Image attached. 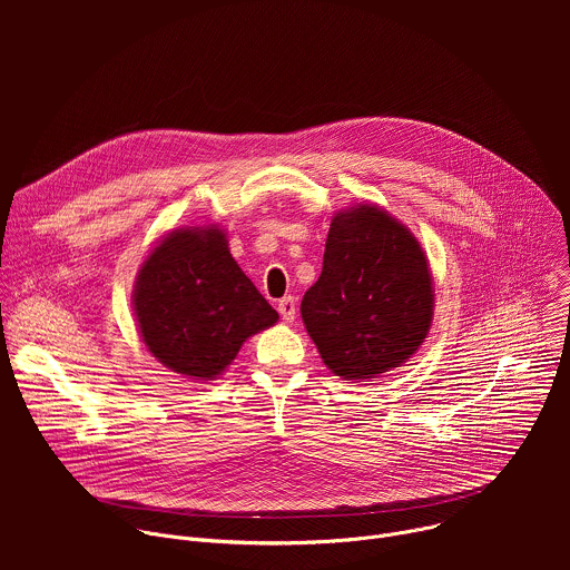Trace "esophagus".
Instances as JSON below:
<instances>
[{
	"label": "esophagus",
	"mask_w": 570,
	"mask_h": 570,
	"mask_svg": "<svg viewBox=\"0 0 570 570\" xmlns=\"http://www.w3.org/2000/svg\"><path fill=\"white\" fill-rule=\"evenodd\" d=\"M277 311H279V315H282V320H284V322H293V320H295V313H297L295 297H293V295L282 297V299H279V304H277Z\"/></svg>",
	"instance_id": "esophagus-1"
}]
</instances>
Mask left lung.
Here are the masks:
<instances>
[{
  "label": "left lung",
  "mask_w": 570,
  "mask_h": 570,
  "mask_svg": "<svg viewBox=\"0 0 570 570\" xmlns=\"http://www.w3.org/2000/svg\"><path fill=\"white\" fill-rule=\"evenodd\" d=\"M433 297L415 234L376 205H354L334 216L322 273L299 313L324 365L345 381H365L420 350Z\"/></svg>",
  "instance_id": "1"
}]
</instances>
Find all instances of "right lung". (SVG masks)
I'll return each instance as SVG.
<instances>
[{
	"mask_svg": "<svg viewBox=\"0 0 570 570\" xmlns=\"http://www.w3.org/2000/svg\"><path fill=\"white\" fill-rule=\"evenodd\" d=\"M132 308L146 350L189 379H216L277 311L229 255L218 225L180 227L137 273Z\"/></svg>",
	"mask_w": 570,
	"mask_h": 570,
	"instance_id": "add662e5",
	"label": "right lung"
}]
</instances>
